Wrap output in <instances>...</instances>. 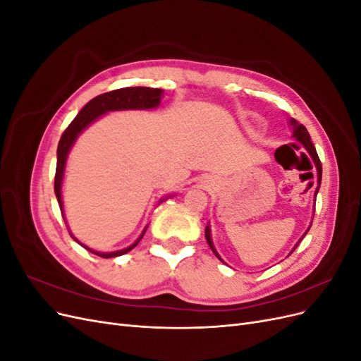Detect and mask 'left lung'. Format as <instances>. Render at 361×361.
I'll list each match as a JSON object with an SVG mask.
<instances>
[{
  "label": "left lung",
  "mask_w": 361,
  "mask_h": 361,
  "mask_svg": "<svg viewBox=\"0 0 361 361\" xmlns=\"http://www.w3.org/2000/svg\"><path fill=\"white\" fill-rule=\"evenodd\" d=\"M289 123H290V126H292V137L298 141V143H301L302 145V147L307 150V154L310 155V158L313 159V162H314V167H316V171H318V187H316V191H314V197L316 195H318V191H319V187H321V179H322V166H321V161H319V157H318V154H316V149H314V146H313V143H312V140H310V135H309V133H307V129H305V126L304 125H301V123H298L297 120L295 118H290L289 120ZM316 203V202H314ZM313 215H314V209H313ZM310 227H312V224L309 226V228L307 231H305V233L300 238V241L295 244V247L292 248V251L298 247V244L302 241V238L307 235V232L310 231ZM204 236H206V241H207V244H209V247H211V250L214 251V255L220 259L223 264H226V262L221 259V256L218 255V251L215 250V247H214V243H212V238H211V227H209V224L206 226V228H204ZM290 251V253H292ZM289 253V255H290Z\"/></svg>",
  "instance_id": "8db88e82"
}]
</instances>
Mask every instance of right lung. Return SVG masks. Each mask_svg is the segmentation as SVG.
Instances as JSON below:
<instances>
[{
  "label": "right lung",
  "mask_w": 361,
  "mask_h": 361,
  "mask_svg": "<svg viewBox=\"0 0 361 361\" xmlns=\"http://www.w3.org/2000/svg\"><path fill=\"white\" fill-rule=\"evenodd\" d=\"M162 94H164V90H161V89H150V87H125V89H118V90H113V92H108V93L96 96L94 99H92L89 104L84 105V108L78 113V116H76L72 120V123L66 128V130H64L60 141H59L56 180H54V191H56V197L59 200L64 223H66V218H64V211H63L61 185H63V178H64V169H66L68 155H69L72 146L75 145L76 138H78V135L82 133V130L87 126H90L96 118H99L101 116L110 113V111L154 110V108L159 106ZM164 200H166V199H164ZM146 228H147V226L145 227V231L141 232V235L138 236V239H137L134 244H130L129 247H126L123 250L111 251V253H101V251L92 250V248H89L87 245H84L82 243H80L78 239H76L71 232L69 233L75 239V241L78 243V244H81L85 250L92 251V253L96 255V256L108 259V257H117V256L126 255L128 251L133 250L141 241V238L145 236Z\"/></svg>",
  "instance_id": "add662e5"
}]
</instances>
